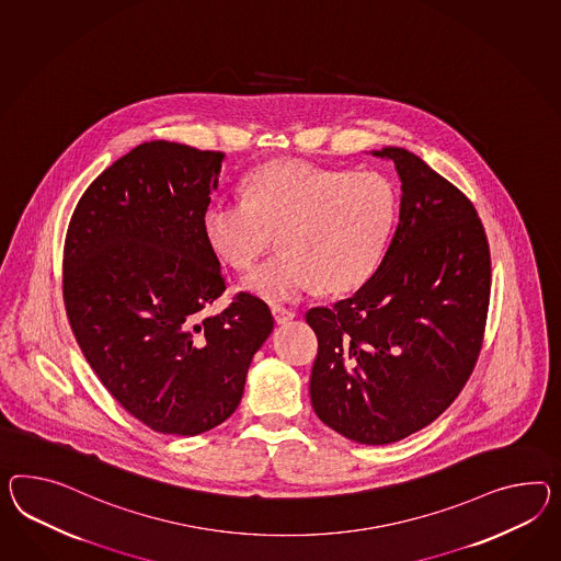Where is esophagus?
<instances>
[{
  "label": "esophagus",
  "instance_id": "esophagus-1",
  "mask_svg": "<svg viewBox=\"0 0 561 561\" xmlns=\"http://www.w3.org/2000/svg\"><path fill=\"white\" fill-rule=\"evenodd\" d=\"M273 316L276 323H287V321H290V319L295 317V311H293V309H287V307H283V305H274Z\"/></svg>",
  "mask_w": 561,
  "mask_h": 561
}]
</instances>
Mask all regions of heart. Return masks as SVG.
Here are the masks:
<instances>
[{
    "label": "heart",
    "instance_id": "b5f03b06",
    "mask_svg": "<svg viewBox=\"0 0 561 561\" xmlns=\"http://www.w3.org/2000/svg\"><path fill=\"white\" fill-rule=\"evenodd\" d=\"M401 193L387 174L271 162L250 174L245 199L216 197L203 211L205 240L236 271L274 244L283 250L245 278L268 301H290L317 285L345 293L373 276L387 254Z\"/></svg>",
    "mask_w": 561,
    "mask_h": 561
}]
</instances>
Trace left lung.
Wrapping results in <instances>:
<instances>
[{"mask_svg":"<svg viewBox=\"0 0 561 561\" xmlns=\"http://www.w3.org/2000/svg\"><path fill=\"white\" fill-rule=\"evenodd\" d=\"M401 211L376 273L307 311L317 335L311 402L347 439L385 446L427 427L474 373L490 302V248L472 202L404 148Z\"/></svg>","mask_w":561,"mask_h":561,"instance_id":"obj_1","label":"left lung"}]
</instances>
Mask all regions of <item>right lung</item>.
<instances>
[{"label":"right lung","instance_id":"add662e5","mask_svg":"<svg viewBox=\"0 0 561 561\" xmlns=\"http://www.w3.org/2000/svg\"><path fill=\"white\" fill-rule=\"evenodd\" d=\"M224 152L152 140L115 160L72 211L62 299L101 385L152 432L199 435L238 409L274 328L268 305L226 290L202 217Z\"/></svg>","mask_w":561,"mask_h":561}]
</instances>
